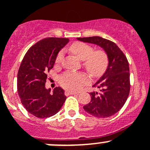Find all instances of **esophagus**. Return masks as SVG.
Returning <instances> with one entry per match:
<instances>
[{"mask_svg":"<svg viewBox=\"0 0 150 150\" xmlns=\"http://www.w3.org/2000/svg\"><path fill=\"white\" fill-rule=\"evenodd\" d=\"M65 94L67 96H69V95H75V94H78V92H73V91H71V90H67L65 92Z\"/></svg>","mask_w":150,"mask_h":150,"instance_id":"1","label":"esophagus"}]
</instances>
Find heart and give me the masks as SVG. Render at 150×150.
Returning a JSON list of instances; mask_svg holds the SVG:
<instances>
[{
  "label": "heart",
  "mask_w": 150,
  "mask_h": 150,
  "mask_svg": "<svg viewBox=\"0 0 150 150\" xmlns=\"http://www.w3.org/2000/svg\"><path fill=\"white\" fill-rule=\"evenodd\" d=\"M70 51L79 59L83 61V67L92 76H100L107 69L108 58L103 50L93 51L91 46L81 42H76L70 47ZM63 59L64 52H61L57 56L56 63L60 64ZM61 81L65 87L77 90L88 81V77L83 73H67L61 78Z\"/></svg>",
  "instance_id": "1"
}]
</instances>
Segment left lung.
<instances>
[{
	"mask_svg": "<svg viewBox=\"0 0 150 150\" xmlns=\"http://www.w3.org/2000/svg\"><path fill=\"white\" fill-rule=\"evenodd\" d=\"M103 50L108 58V66L94 84L100 92H90L91 100L83 107L91 115L107 117L119 111L129 94V67L126 56L115 43L99 36L77 38Z\"/></svg>",
	"mask_w": 150,
	"mask_h": 150,
	"instance_id": "8db88e82",
	"label": "left lung"
}]
</instances>
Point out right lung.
Listing matches in <instances>:
<instances>
[{
  "label": "right lung",
  "instance_id": "right-lung-1",
  "mask_svg": "<svg viewBox=\"0 0 150 150\" xmlns=\"http://www.w3.org/2000/svg\"><path fill=\"white\" fill-rule=\"evenodd\" d=\"M69 38H47L39 40L25 54L18 72V92L24 108L40 118L58 113L65 102L66 96L61 87L52 92L45 86L47 71L53 68L59 52L69 42Z\"/></svg>",
  "mask_w": 150,
  "mask_h": 150
}]
</instances>
